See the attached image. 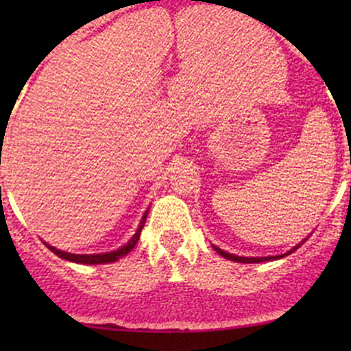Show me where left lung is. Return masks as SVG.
<instances>
[{
    "instance_id": "left-lung-1",
    "label": "left lung",
    "mask_w": 351,
    "mask_h": 351,
    "mask_svg": "<svg viewBox=\"0 0 351 351\" xmlns=\"http://www.w3.org/2000/svg\"><path fill=\"white\" fill-rule=\"evenodd\" d=\"M304 241H306V239H304ZM302 241V243H304ZM300 243V244H302ZM300 244H297L295 247H292V250L289 251V253H285V254H290V253H293V251L297 250V247L300 246ZM214 250L217 251L219 254H221V256H224V258H228V260H231V261H238V263H261V261H270V260H278V258H284L285 254H278V256H261V258H246V256H236V254H231V253H226V251H222L221 247H215L214 246Z\"/></svg>"
}]
</instances>
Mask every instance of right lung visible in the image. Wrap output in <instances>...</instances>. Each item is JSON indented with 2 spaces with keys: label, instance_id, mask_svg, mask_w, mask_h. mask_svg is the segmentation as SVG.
Wrapping results in <instances>:
<instances>
[{
  "label": "right lung",
  "instance_id": "right-lung-1",
  "mask_svg": "<svg viewBox=\"0 0 351 351\" xmlns=\"http://www.w3.org/2000/svg\"><path fill=\"white\" fill-rule=\"evenodd\" d=\"M146 217H147V210H146V214H144L143 221H141L139 229H137L136 234L132 236V239H130V241L127 243L125 246L119 247V250H117V251H110V253H101V254H74V253H67V251L58 250V247H54V246H49L47 243H45V246H47L49 250L52 251V253L58 254L59 258H62V260H67V261H73V263H81V265L113 263V261H117V260H119V258L125 256V254L129 253V251H132V247L136 246L137 241H139L141 231H143L144 222H146Z\"/></svg>",
  "mask_w": 351,
  "mask_h": 351
}]
</instances>
